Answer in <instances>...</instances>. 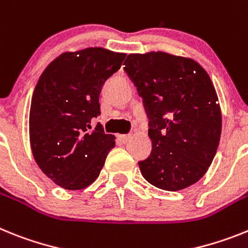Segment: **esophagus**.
<instances>
[{
  "label": "esophagus",
  "mask_w": 248,
  "mask_h": 248,
  "mask_svg": "<svg viewBox=\"0 0 248 248\" xmlns=\"http://www.w3.org/2000/svg\"><path fill=\"white\" fill-rule=\"evenodd\" d=\"M118 140H120L122 143H127V142L131 140V135H118Z\"/></svg>",
  "instance_id": "1"
}]
</instances>
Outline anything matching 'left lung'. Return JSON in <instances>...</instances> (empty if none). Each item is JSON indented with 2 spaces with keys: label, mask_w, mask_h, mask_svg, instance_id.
<instances>
[{
  "label": "left lung",
  "mask_w": 248,
  "mask_h": 248,
  "mask_svg": "<svg viewBox=\"0 0 248 248\" xmlns=\"http://www.w3.org/2000/svg\"><path fill=\"white\" fill-rule=\"evenodd\" d=\"M148 117L151 155L139 166L151 185L180 191L212 163L222 116L208 73L196 61L166 52L131 53L124 61Z\"/></svg>",
  "instance_id": "left-lung-1"
}]
</instances>
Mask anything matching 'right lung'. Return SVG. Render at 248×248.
I'll list each match as a JSON object with an SVG mask.
<instances>
[{
  "label": "right lung",
  "instance_id": "add662e5",
  "mask_svg": "<svg viewBox=\"0 0 248 248\" xmlns=\"http://www.w3.org/2000/svg\"><path fill=\"white\" fill-rule=\"evenodd\" d=\"M124 53L102 47L64 52L41 75L32 94L30 142L38 167L64 189H82L100 175L115 136L91 120L101 113L103 83Z\"/></svg>",
  "mask_w": 248,
  "mask_h": 248
}]
</instances>
